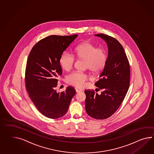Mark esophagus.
I'll use <instances>...</instances> for the list:
<instances>
[{
	"instance_id": "esophagus-1",
	"label": "esophagus",
	"mask_w": 154,
	"mask_h": 154,
	"mask_svg": "<svg viewBox=\"0 0 154 154\" xmlns=\"http://www.w3.org/2000/svg\"><path fill=\"white\" fill-rule=\"evenodd\" d=\"M82 89H75V92L76 93H79L80 92H82Z\"/></svg>"
}]
</instances>
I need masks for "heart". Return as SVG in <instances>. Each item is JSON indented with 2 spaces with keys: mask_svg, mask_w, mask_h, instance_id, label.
Listing matches in <instances>:
<instances>
[{
  "mask_svg": "<svg viewBox=\"0 0 154 154\" xmlns=\"http://www.w3.org/2000/svg\"><path fill=\"white\" fill-rule=\"evenodd\" d=\"M76 57L85 61V67L93 72H100L106 65L107 55L105 50L97 48L94 45L85 42L75 48ZM75 62L73 55L65 52L61 55L60 63L62 69L69 71L72 69ZM88 75L82 72H74L69 74L67 81L69 85L82 88L85 85Z\"/></svg>",
  "mask_w": 154,
  "mask_h": 154,
  "instance_id": "1",
  "label": "heart"
}]
</instances>
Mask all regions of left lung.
Returning a JSON list of instances; mask_svg holds the SVG:
<instances>
[{
	"instance_id": "8db88e82",
	"label": "left lung",
	"mask_w": 154,
	"mask_h": 154,
	"mask_svg": "<svg viewBox=\"0 0 154 154\" xmlns=\"http://www.w3.org/2000/svg\"><path fill=\"white\" fill-rule=\"evenodd\" d=\"M106 41L108 54L106 65L95 85L100 94L85 90V110L96 119H105L119 108L127 94L130 83V66L122 45L116 38L103 34L95 35Z\"/></svg>"
}]
</instances>
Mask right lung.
Returning <instances> with one entry per match:
<instances>
[{"label": "right lung", "mask_w": 154, "mask_h": 154, "mask_svg": "<svg viewBox=\"0 0 154 154\" xmlns=\"http://www.w3.org/2000/svg\"><path fill=\"white\" fill-rule=\"evenodd\" d=\"M78 35H51L38 41L27 58L25 85L27 92L39 112L51 119L65 116L75 91L69 86L57 92L58 77L62 73L60 59Z\"/></svg>", "instance_id": "1"}]
</instances>
